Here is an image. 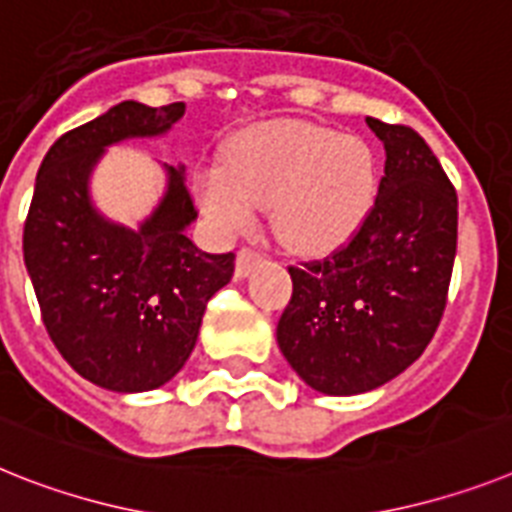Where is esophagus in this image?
I'll return each mask as SVG.
<instances>
[{"label": "esophagus", "mask_w": 512, "mask_h": 512, "mask_svg": "<svg viewBox=\"0 0 512 512\" xmlns=\"http://www.w3.org/2000/svg\"><path fill=\"white\" fill-rule=\"evenodd\" d=\"M263 260V252L257 247H242L236 252V278H244L252 270V265Z\"/></svg>", "instance_id": "obj_1"}]
</instances>
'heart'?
Listing matches in <instances>:
<instances>
[{
    "label": "heart",
    "mask_w": 512,
    "mask_h": 512,
    "mask_svg": "<svg viewBox=\"0 0 512 512\" xmlns=\"http://www.w3.org/2000/svg\"><path fill=\"white\" fill-rule=\"evenodd\" d=\"M197 200L223 234L273 205L278 239L320 252L349 239L377 195L375 153L362 137L309 122H270L234 140L226 166L197 176Z\"/></svg>",
    "instance_id": "1"
}]
</instances>
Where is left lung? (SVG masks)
Listing matches in <instances>:
<instances>
[{
	"label": "left lung",
	"instance_id": "obj_1",
	"mask_svg": "<svg viewBox=\"0 0 512 512\" xmlns=\"http://www.w3.org/2000/svg\"><path fill=\"white\" fill-rule=\"evenodd\" d=\"M385 145L375 205L349 242L289 265L291 302L278 346L309 388L375 390L414 364L448 304L458 244V195L424 137L367 117Z\"/></svg>",
	"mask_w": 512,
	"mask_h": 512
}]
</instances>
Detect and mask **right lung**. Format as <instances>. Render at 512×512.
<instances>
[{
  "instance_id": "obj_1",
  "label": "right lung",
  "mask_w": 512,
  "mask_h": 512,
  "mask_svg": "<svg viewBox=\"0 0 512 512\" xmlns=\"http://www.w3.org/2000/svg\"><path fill=\"white\" fill-rule=\"evenodd\" d=\"M184 103L122 101L64 132L36 176L23 257L46 333L77 375L117 393L161 388L195 349L205 304L231 281L234 252L208 255L184 229L197 208L184 169L137 231L98 216L88 176L106 145L171 130Z\"/></svg>"
}]
</instances>
